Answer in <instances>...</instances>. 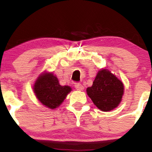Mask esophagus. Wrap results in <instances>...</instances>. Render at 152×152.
<instances>
[{
    "label": "esophagus",
    "mask_w": 152,
    "mask_h": 152,
    "mask_svg": "<svg viewBox=\"0 0 152 152\" xmlns=\"http://www.w3.org/2000/svg\"><path fill=\"white\" fill-rule=\"evenodd\" d=\"M74 86L75 88H76V90H78V91H83V88H83V85L80 83H75Z\"/></svg>",
    "instance_id": "1"
}]
</instances>
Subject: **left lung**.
<instances>
[{
	"label": "left lung",
	"instance_id": "1",
	"mask_svg": "<svg viewBox=\"0 0 152 152\" xmlns=\"http://www.w3.org/2000/svg\"><path fill=\"white\" fill-rule=\"evenodd\" d=\"M124 85L114 74L106 69L99 71L92 86L86 92L92 102L103 111H111L121 102Z\"/></svg>",
	"mask_w": 152,
	"mask_h": 152
}]
</instances>
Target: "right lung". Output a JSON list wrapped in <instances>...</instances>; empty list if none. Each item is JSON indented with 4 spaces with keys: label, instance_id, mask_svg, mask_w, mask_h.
<instances>
[{
    "label": "right lung",
    "instance_id": "right-lung-1",
    "mask_svg": "<svg viewBox=\"0 0 152 152\" xmlns=\"http://www.w3.org/2000/svg\"><path fill=\"white\" fill-rule=\"evenodd\" d=\"M34 89L38 100L52 109L60 106L71 91L70 86H61L58 78L50 73H46L38 78Z\"/></svg>",
    "mask_w": 152,
    "mask_h": 152
}]
</instances>
